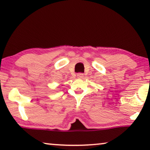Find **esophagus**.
Listing matches in <instances>:
<instances>
[{
	"label": "esophagus",
	"mask_w": 150,
	"mask_h": 150,
	"mask_svg": "<svg viewBox=\"0 0 150 150\" xmlns=\"http://www.w3.org/2000/svg\"><path fill=\"white\" fill-rule=\"evenodd\" d=\"M77 76V78L81 79V78H83V77H84V75H83V73H78Z\"/></svg>",
	"instance_id": "1"
}]
</instances>
